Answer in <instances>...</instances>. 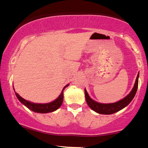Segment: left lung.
<instances>
[{
    "mask_svg": "<svg viewBox=\"0 0 148 148\" xmlns=\"http://www.w3.org/2000/svg\"><path fill=\"white\" fill-rule=\"evenodd\" d=\"M138 78H139V72H138V75H137L134 86H133L131 91H130V92L123 99H121V100H120L117 102L111 103H101L96 102V101L93 100V99L88 96L86 88H85V98H86L87 104H88V106H89L93 111H94L95 112H96V113H100V114H113V113H116V112L121 111L123 108L126 107L132 101L133 98H134L135 95L136 94L137 89H138Z\"/></svg>",
    "mask_w": 148,
    "mask_h": 148,
    "instance_id": "1",
    "label": "left lung"
}]
</instances>
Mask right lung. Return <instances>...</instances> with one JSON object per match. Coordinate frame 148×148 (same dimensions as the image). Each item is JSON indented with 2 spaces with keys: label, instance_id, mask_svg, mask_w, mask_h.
I'll use <instances>...</instances> for the list:
<instances>
[{
  "label": "right lung",
  "instance_id": "obj_1",
  "mask_svg": "<svg viewBox=\"0 0 148 148\" xmlns=\"http://www.w3.org/2000/svg\"><path fill=\"white\" fill-rule=\"evenodd\" d=\"M69 86V84L66 85L62 89L61 94L60 96L52 102L47 103H32L29 101L25 100L23 98H22L19 94L15 93L17 98L18 100L21 101L22 103L24 106H25L27 108H28L31 111L36 112V113H50V112H53L56 110L58 109L60 106H62V103H63V99H64V90L66 88V86ZM15 91V90H14Z\"/></svg>",
  "mask_w": 148,
  "mask_h": 148
}]
</instances>
